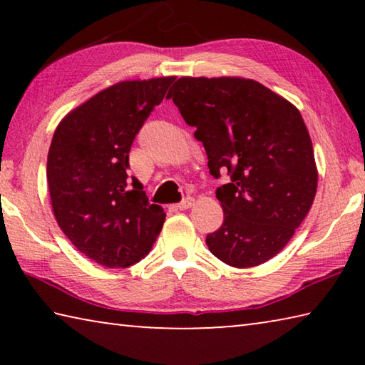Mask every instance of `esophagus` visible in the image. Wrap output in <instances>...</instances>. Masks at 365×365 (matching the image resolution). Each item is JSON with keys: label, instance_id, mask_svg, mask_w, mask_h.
Returning a JSON list of instances; mask_svg holds the SVG:
<instances>
[{"label": "esophagus", "instance_id": "34e87169", "mask_svg": "<svg viewBox=\"0 0 365 365\" xmlns=\"http://www.w3.org/2000/svg\"><path fill=\"white\" fill-rule=\"evenodd\" d=\"M193 205H195V200H193V197L187 196V197H185L183 201L178 202V205H177L175 207H177V209H180V211H185V209H190V207L193 206Z\"/></svg>", "mask_w": 365, "mask_h": 365}]
</instances>
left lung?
Segmentation results:
<instances>
[{"mask_svg":"<svg viewBox=\"0 0 365 365\" xmlns=\"http://www.w3.org/2000/svg\"><path fill=\"white\" fill-rule=\"evenodd\" d=\"M172 98L207 154L224 224L206 237L232 267H256L285 248L312 206L317 168L299 110L251 78L182 77Z\"/></svg>","mask_w":365,"mask_h":365,"instance_id":"8db88e82","label":"left lung"}]
</instances>
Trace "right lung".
I'll use <instances>...</instances> for the list:
<instances>
[{
	"instance_id": "1",
	"label": "right lung",
	"mask_w": 365,
	"mask_h": 365,
	"mask_svg": "<svg viewBox=\"0 0 365 365\" xmlns=\"http://www.w3.org/2000/svg\"><path fill=\"white\" fill-rule=\"evenodd\" d=\"M174 77L127 80L100 91L59 122L46 178L58 225L83 255L109 269L137 264L151 251L165 212L150 205L128 153Z\"/></svg>"
}]
</instances>
